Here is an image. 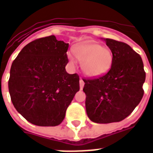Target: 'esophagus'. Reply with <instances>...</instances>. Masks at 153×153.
I'll list each match as a JSON object with an SVG mask.
<instances>
[{
  "instance_id": "obj_1",
  "label": "esophagus",
  "mask_w": 153,
  "mask_h": 153,
  "mask_svg": "<svg viewBox=\"0 0 153 153\" xmlns=\"http://www.w3.org/2000/svg\"><path fill=\"white\" fill-rule=\"evenodd\" d=\"M79 86H80V89L82 90V88H83L84 86V81L82 79H79Z\"/></svg>"
}]
</instances>
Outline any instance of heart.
I'll use <instances>...</instances> for the list:
<instances>
[{
	"label": "heart",
	"instance_id": "obj_1",
	"mask_svg": "<svg viewBox=\"0 0 153 153\" xmlns=\"http://www.w3.org/2000/svg\"><path fill=\"white\" fill-rule=\"evenodd\" d=\"M74 55L82 63V70L90 78H97L107 74L111 69L114 56L112 51L103 45L94 41H86L74 47ZM70 62L74 65L75 58L71 53L67 54Z\"/></svg>",
	"mask_w": 153,
	"mask_h": 153
}]
</instances>
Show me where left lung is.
Listing matches in <instances>:
<instances>
[{
  "label": "left lung",
  "mask_w": 153,
  "mask_h": 153,
  "mask_svg": "<svg viewBox=\"0 0 153 153\" xmlns=\"http://www.w3.org/2000/svg\"><path fill=\"white\" fill-rule=\"evenodd\" d=\"M113 53L111 69L97 79H84L86 109L91 121L98 124L118 122L133 111L144 95V64L129 45L103 39Z\"/></svg>",
  "instance_id": "8db88e82"
}]
</instances>
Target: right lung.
<instances>
[{
  "mask_svg": "<svg viewBox=\"0 0 153 153\" xmlns=\"http://www.w3.org/2000/svg\"><path fill=\"white\" fill-rule=\"evenodd\" d=\"M68 47L55 36L40 38L24 47L13 62L8 80L11 100L30 123L59 126L79 91V75L65 69Z\"/></svg>",
  "mask_w": 153,
  "mask_h": 153,
  "instance_id": "add662e5",
  "label": "right lung"
}]
</instances>
